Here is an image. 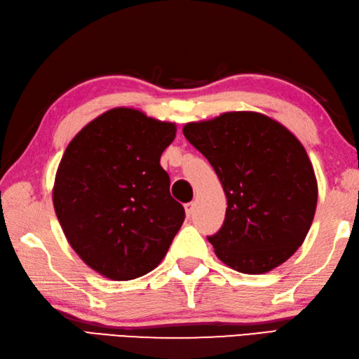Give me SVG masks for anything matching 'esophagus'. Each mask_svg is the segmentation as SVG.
<instances>
[{"instance_id": "obj_1", "label": "esophagus", "mask_w": 359, "mask_h": 359, "mask_svg": "<svg viewBox=\"0 0 359 359\" xmlns=\"http://www.w3.org/2000/svg\"><path fill=\"white\" fill-rule=\"evenodd\" d=\"M194 203L191 201V203H186L184 205V208H186V214H187V217H191V215L194 214Z\"/></svg>"}]
</instances>
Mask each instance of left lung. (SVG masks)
I'll list each match as a JSON object with an SVG mask.
<instances>
[{
    "label": "left lung",
    "instance_id": "1",
    "mask_svg": "<svg viewBox=\"0 0 359 359\" xmlns=\"http://www.w3.org/2000/svg\"><path fill=\"white\" fill-rule=\"evenodd\" d=\"M214 167L226 195L222 228L208 241L238 272L259 275L287 261L311 228L317 180L287 128L259 112H225L182 128Z\"/></svg>",
    "mask_w": 359,
    "mask_h": 359
}]
</instances>
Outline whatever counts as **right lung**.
I'll return each instance as SVG.
<instances>
[{"instance_id":"obj_1","label":"right lung","mask_w":359,"mask_h":359,"mask_svg":"<svg viewBox=\"0 0 359 359\" xmlns=\"http://www.w3.org/2000/svg\"><path fill=\"white\" fill-rule=\"evenodd\" d=\"M177 126L131 107H114L87 123L65 148L53 205L67 241L109 280L151 272L184 222L170 195L161 154Z\"/></svg>"}]
</instances>
